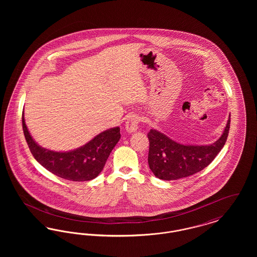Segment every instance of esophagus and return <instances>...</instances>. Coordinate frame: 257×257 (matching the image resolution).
<instances>
[{"label":"esophagus","instance_id":"34e87169","mask_svg":"<svg viewBox=\"0 0 257 257\" xmlns=\"http://www.w3.org/2000/svg\"><path fill=\"white\" fill-rule=\"evenodd\" d=\"M139 122H140V117L137 114L130 115L125 124V128H126L127 132L133 133L135 131H137L138 127H139Z\"/></svg>","mask_w":257,"mask_h":257}]
</instances>
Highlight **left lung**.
<instances>
[{"instance_id": "obj_1", "label": "left lung", "mask_w": 257, "mask_h": 257, "mask_svg": "<svg viewBox=\"0 0 257 257\" xmlns=\"http://www.w3.org/2000/svg\"><path fill=\"white\" fill-rule=\"evenodd\" d=\"M230 127V117L220 139L209 146L181 145L151 129L147 134L149 140L148 165L156 177L163 180H177L202 171L219 154Z\"/></svg>"}]
</instances>
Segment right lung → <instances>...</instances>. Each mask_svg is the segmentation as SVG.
<instances>
[{"mask_svg":"<svg viewBox=\"0 0 257 257\" xmlns=\"http://www.w3.org/2000/svg\"><path fill=\"white\" fill-rule=\"evenodd\" d=\"M22 126L29 148L37 162L50 172L71 181H88L97 177L113 147L120 139L119 127L106 130L83 147L68 152H56L39 147L30 134L22 114Z\"/></svg>","mask_w":257,"mask_h":257,"instance_id":"1","label":"right lung"}]
</instances>
